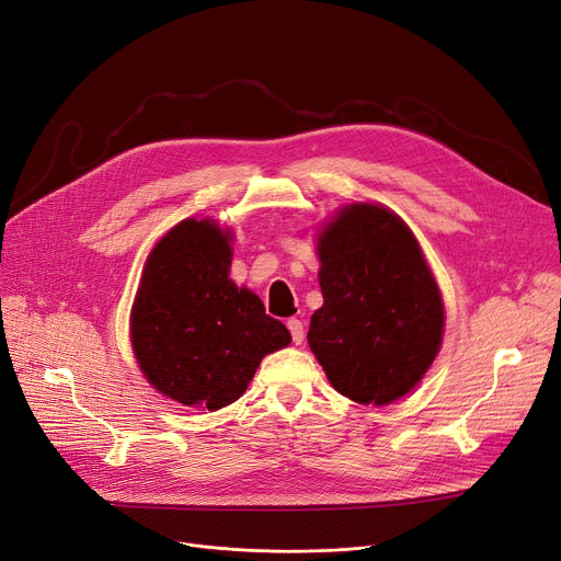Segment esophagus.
I'll list each match as a JSON object with an SVG mask.
<instances>
[{"label":"esophagus","instance_id":"esophagus-1","mask_svg":"<svg viewBox=\"0 0 561 561\" xmlns=\"http://www.w3.org/2000/svg\"><path fill=\"white\" fill-rule=\"evenodd\" d=\"M286 325H288L290 339H294V344H302V341H305V325H302V321L290 319Z\"/></svg>","mask_w":561,"mask_h":561}]
</instances>
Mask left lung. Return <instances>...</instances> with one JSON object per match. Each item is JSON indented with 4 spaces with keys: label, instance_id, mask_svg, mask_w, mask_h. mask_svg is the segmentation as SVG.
Wrapping results in <instances>:
<instances>
[{
    "label": "left lung",
    "instance_id": "obj_1",
    "mask_svg": "<svg viewBox=\"0 0 561 561\" xmlns=\"http://www.w3.org/2000/svg\"><path fill=\"white\" fill-rule=\"evenodd\" d=\"M323 307L309 348L339 394L364 405L405 397L443 344L445 307L408 225L380 204H348L319 236Z\"/></svg>",
    "mask_w": 561,
    "mask_h": 561
}]
</instances>
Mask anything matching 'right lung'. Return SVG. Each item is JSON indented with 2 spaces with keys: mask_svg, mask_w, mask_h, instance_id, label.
Returning <instances> with one entry per match:
<instances>
[{
  "mask_svg": "<svg viewBox=\"0 0 561 561\" xmlns=\"http://www.w3.org/2000/svg\"><path fill=\"white\" fill-rule=\"evenodd\" d=\"M231 236L213 220L179 222L146 259L130 311L141 374L187 408L233 403L261 359L290 344L259 296L229 279Z\"/></svg>",
  "mask_w": 561,
  "mask_h": 561,
  "instance_id": "add662e5",
  "label": "right lung"
}]
</instances>
